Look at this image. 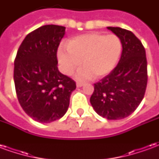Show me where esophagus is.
Listing matches in <instances>:
<instances>
[{"instance_id":"34e87169","label":"esophagus","mask_w":159,"mask_h":159,"mask_svg":"<svg viewBox=\"0 0 159 159\" xmlns=\"http://www.w3.org/2000/svg\"><path fill=\"white\" fill-rule=\"evenodd\" d=\"M83 84H84V83H82V82H76V87H78V88L83 86Z\"/></svg>"}]
</instances>
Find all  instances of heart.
<instances>
[{
	"label": "heart",
	"instance_id": "b5f03b06",
	"mask_svg": "<svg viewBox=\"0 0 159 159\" xmlns=\"http://www.w3.org/2000/svg\"><path fill=\"white\" fill-rule=\"evenodd\" d=\"M68 51L60 49L58 59L63 71L71 75L79 69L83 61L85 68L77 74L78 78L98 79L115 68L123 50L121 40L116 35L90 33L74 37L67 43Z\"/></svg>",
	"mask_w": 159,
	"mask_h": 159
}]
</instances>
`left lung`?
Here are the masks:
<instances>
[{
  "instance_id": "obj_1",
  "label": "left lung",
  "mask_w": 159,
  "mask_h": 159,
  "mask_svg": "<svg viewBox=\"0 0 159 159\" xmlns=\"http://www.w3.org/2000/svg\"><path fill=\"white\" fill-rule=\"evenodd\" d=\"M123 44L117 66L94 83L90 103L100 116L119 120L133 113L143 100L147 85L146 50L140 40L128 30L107 27Z\"/></svg>"
}]
</instances>
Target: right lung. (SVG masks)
I'll use <instances>...</instances> for the list:
<instances>
[{"label": "right lung", "instance_id": "1", "mask_svg": "<svg viewBox=\"0 0 159 159\" xmlns=\"http://www.w3.org/2000/svg\"><path fill=\"white\" fill-rule=\"evenodd\" d=\"M66 27L43 25L29 33L14 60L16 93L25 113L40 123L66 114L76 82L59 72L57 51Z\"/></svg>", "mask_w": 159, "mask_h": 159}]
</instances>
